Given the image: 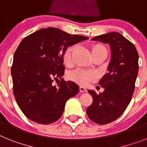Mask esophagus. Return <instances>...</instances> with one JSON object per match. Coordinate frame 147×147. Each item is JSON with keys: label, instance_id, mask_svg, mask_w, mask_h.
<instances>
[{"label": "esophagus", "instance_id": "obj_1", "mask_svg": "<svg viewBox=\"0 0 147 147\" xmlns=\"http://www.w3.org/2000/svg\"><path fill=\"white\" fill-rule=\"evenodd\" d=\"M79 90L81 92H87V89H86L85 88H84V87H82V86H81V87H80Z\"/></svg>", "mask_w": 147, "mask_h": 147}]
</instances>
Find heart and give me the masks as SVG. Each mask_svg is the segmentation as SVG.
Wrapping results in <instances>:
<instances>
[{"mask_svg": "<svg viewBox=\"0 0 147 147\" xmlns=\"http://www.w3.org/2000/svg\"><path fill=\"white\" fill-rule=\"evenodd\" d=\"M71 52H72V48L68 49L65 51L63 59H64V63L65 65H70L71 63ZM96 52H103V53L107 54V50L103 45H96L93 47L92 53H96ZM69 77L71 80H73L77 83L82 85H86L88 83L95 78L94 74L90 71H84L82 69H76L71 72L69 75Z\"/></svg>", "mask_w": 147, "mask_h": 147, "instance_id": "b5f03b06", "label": "heart"}]
</instances>
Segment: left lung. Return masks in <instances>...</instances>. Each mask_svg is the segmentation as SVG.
I'll use <instances>...</instances> for the list:
<instances>
[{
	"label": "left lung",
	"instance_id": "obj_1",
	"mask_svg": "<svg viewBox=\"0 0 147 147\" xmlns=\"http://www.w3.org/2000/svg\"><path fill=\"white\" fill-rule=\"evenodd\" d=\"M92 40L109 45L111 60L108 72L99 82L104 91L96 94L94 90H88L93 102L86 112L91 121L106 125L119 119L131 102L138 74L139 56L135 46L119 32L96 36Z\"/></svg>",
	"mask_w": 147,
	"mask_h": 147
}]
</instances>
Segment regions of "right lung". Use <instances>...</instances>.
I'll use <instances>...</instances> for the list:
<instances>
[{"label":"right lung","instance_id":"right-lung-1","mask_svg":"<svg viewBox=\"0 0 147 147\" xmlns=\"http://www.w3.org/2000/svg\"><path fill=\"white\" fill-rule=\"evenodd\" d=\"M88 39L59 28H41L26 37L13 56L11 75L18 106L28 119L48 125L62 116L66 101L79 87L62 78L63 56L69 47ZM61 79L57 86L53 80Z\"/></svg>","mask_w":147,"mask_h":147}]
</instances>
